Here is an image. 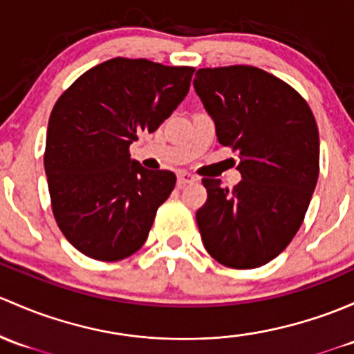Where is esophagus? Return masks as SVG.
Segmentation results:
<instances>
[{
  "label": "esophagus",
  "mask_w": 354,
  "mask_h": 354,
  "mask_svg": "<svg viewBox=\"0 0 354 354\" xmlns=\"http://www.w3.org/2000/svg\"><path fill=\"white\" fill-rule=\"evenodd\" d=\"M195 181H198V180H196V176H193V174L187 173V171H181V173H178V187H180V188L187 187V185L195 183Z\"/></svg>",
  "instance_id": "obj_1"
}]
</instances>
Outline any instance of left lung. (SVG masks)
Here are the masks:
<instances>
[{"mask_svg": "<svg viewBox=\"0 0 354 354\" xmlns=\"http://www.w3.org/2000/svg\"><path fill=\"white\" fill-rule=\"evenodd\" d=\"M196 95L222 146L239 152L234 189L203 178L196 224L208 254L251 270L270 263L302 225L319 178V130L292 86L252 66L198 69Z\"/></svg>", "mask_w": 354, "mask_h": 354, "instance_id": "8db88e82", "label": "left lung"}]
</instances>
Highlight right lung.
Here are the masks:
<instances>
[{
	"label": "right lung",
	"instance_id": "obj_1",
	"mask_svg": "<svg viewBox=\"0 0 354 354\" xmlns=\"http://www.w3.org/2000/svg\"><path fill=\"white\" fill-rule=\"evenodd\" d=\"M193 73L115 57L77 77L52 109L44 156L52 212L88 258L120 261L146 243L176 174L146 169L129 147L176 110Z\"/></svg>",
	"mask_w": 354,
	"mask_h": 354
}]
</instances>
